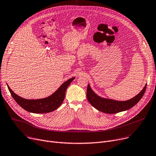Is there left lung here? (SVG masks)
Wrapping results in <instances>:
<instances>
[{
	"mask_svg": "<svg viewBox=\"0 0 156 156\" xmlns=\"http://www.w3.org/2000/svg\"><path fill=\"white\" fill-rule=\"evenodd\" d=\"M147 85L142 90L132 99L126 101H117L114 100L103 99L97 95L88 85L87 97L88 102L93 107L102 112L108 114H115L132 108L140 101L145 92Z\"/></svg>",
	"mask_w": 156,
	"mask_h": 156,
	"instance_id": "1",
	"label": "left lung"
}]
</instances>
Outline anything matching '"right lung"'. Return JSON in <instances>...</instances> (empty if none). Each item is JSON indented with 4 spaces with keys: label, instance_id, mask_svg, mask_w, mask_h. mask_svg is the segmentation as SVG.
<instances>
[{
    "label": "right lung",
    "instance_id": "add662e5",
    "mask_svg": "<svg viewBox=\"0 0 156 156\" xmlns=\"http://www.w3.org/2000/svg\"><path fill=\"white\" fill-rule=\"evenodd\" d=\"M74 79L75 78H72L65 81L52 95L42 99H23L13 92L8 85L7 87L13 99L24 110L33 113H47L57 109L62 104L64 100L66 90Z\"/></svg>",
    "mask_w": 156,
    "mask_h": 156
}]
</instances>
